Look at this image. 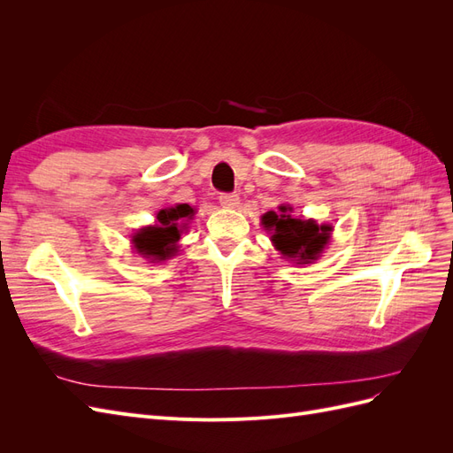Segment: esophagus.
<instances>
[{
	"mask_svg": "<svg viewBox=\"0 0 453 453\" xmlns=\"http://www.w3.org/2000/svg\"><path fill=\"white\" fill-rule=\"evenodd\" d=\"M219 202H221L223 208H236L240 203V196L234 193H221L219 195Z\"/></svg>",
	"mask_w": 453,
	"mask_h": 453,
	"instance_id": "esophagus-1",
	"label": "esophagus"
}]
</instances>
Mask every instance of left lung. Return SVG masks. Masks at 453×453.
Listing matches in <instances>:
<instances>
[{"instance_id": "1", "label": "left lung", "mask_w": 453, "mask_h": 453, "mask_svg": "<svg viewBox=\"0 0 453 453\" xmlns=\"http://www.w3.org/2000/svg\"><path fill=\"white\" fill-rule=\"evenodd\" d=\"M263 226L272 232V243L283 258L295 260L296 265H311L323 253L331 240V225H318L313 219H300L293 215L291 205H280L278 211L263 215Z\"/></svg>"}]
</instances>
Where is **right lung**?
<instances>
[{"label": "right lung", "instance_id": "right-lung-1", "mask_svg": "<svg viewBox=\"0 0 453 453\" xmlns=\"http://www.w3.org/2000/svg\"><path fill=\"white\" fill-rule=\"evenodd\" d=\"M195 215V210L188 203H177L173 208H164L157 213V223L140 228L132 236L134 250L149 263H160L177 253V242L181 238L187 221Z\"/></svg>", "mask_w": 453, "mask_h": 453}]
</instances>
